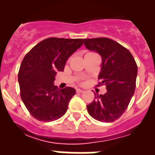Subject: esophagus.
<instances>
[{
	"label": "esophagus",
	"mask_w": 155,
	"mask_h": 155,
	"mask_svg": "<svg viewBox=\"0 0 155 155\" xmlns=\"http://www.w3.org/2000/svg\"><path fill=\"white\" fill-rule=\"evenodd\" d=\"M76 92L77 93H83V92H84V91H83V90H81V89H77Z\"/></svg>",
	"instance_id": "esophagus-1"
}]
</instances>
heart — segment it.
<instances>
[{"mask_svg":"<svg viewBox=\"0 0 155 155\" xmlns=\"http://www.w3.org/2000/svg\"><path fill=\"white\" fill-rule=\"evenodd\" d=\"M91 53H87V54H91Z\"/></svg>","mask_w":155,"mask_h":155,"instance_id":"obj_1","label":"heart"}]
</instances>
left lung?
<instances>
[{
    "label": "left lung",
    "instance_id": "left-lung-1",
    "mask_svg": "<svg viewBox=\"0 0 155 155\" xmlns=\"http://www.w3.org/2000/svg\"><path fill=\"white\" fill-rule=\"evenodd\" d=\"M87 49L96 51L102 59L98 84L105 85L106 93L94 95L87 105L90 116L101 122L118 120L126 109L135 91L137 65L127 48L109 38L84 39Z\"/></svg>",
    "mask_w": 155,
    "mask_h": 155
}]
</instances>
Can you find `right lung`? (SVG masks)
<instances>
[{"label": "right lung", "mask_w": 155, "mask_h": 155, "mask_svg": "<svg viewBox=\"0 0 155 155\" xmlns=\"http://www.w3.org/2000/svg\"><path fill=\"white\" fill-rule=\"evenodd\" d=\"M83 39L51 37L41 41L25 56L18 71L22 102L37 120L50 122L62 117L68 110L74 88L59 89L55 75L63 71L67 60L83 44Z\"/></svg>", "instance_id": "1"}]
</instances>
